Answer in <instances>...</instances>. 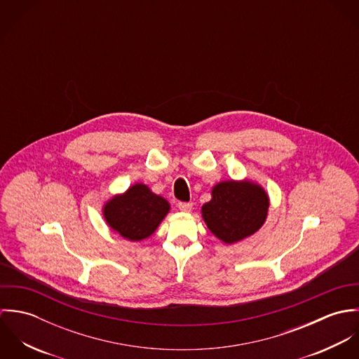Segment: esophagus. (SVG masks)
Wrapping results in <instances>:
<instances>
[{"mask_svg": "<svg viewBox=\"0 0 359 359\" xmlns=\"http://www.w3.org/2000/svg\"><path fill=\"white\" fill-rule=\"evenodd\" d=\"M192 207H194V203H184V202L178 203V208L184 212H189L192 210Z\"/></svg>", "mask_w": 359, "mask_h": 359, "instance_id": "obj_1", "label": "esophagus"}]
</instances>
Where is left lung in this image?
Here are the masks:
<instances>
[{
	"label": "left lung",
	"mask_w": 359,
	"mask_h": 359,
	"mask_svg": "<svg viewBox=\"0 0 359 359\" xmlns=\"http://www.w3.org/2000/svg\"><path fill=\"white\" fill-rule=\"evenodd\" d=\"M269 207L265 189L253 181H222L212 187L202 217L211 233L226 245L241 242L264 225Z\"/></svg>",
	"instance_id": "8db88e82"
}]
</instances>
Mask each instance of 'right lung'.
Instances as JSON below:
<instances>
[{"instance_id":"right-lung-1","label":"right lung","mask_w":359,"mask_h":359,"mask_svg":"<svg viewBox=\"0 0 359 359\" xmlns=\"http://www.w3.org/2000/svg\"><path fill=\"white\" fill-rule=\"evenodd\" d=\"M106 224L121 238L140 242L149 238L170 211V203L145 184H134L103 205Z\"/></svg>"}]
</instances>
